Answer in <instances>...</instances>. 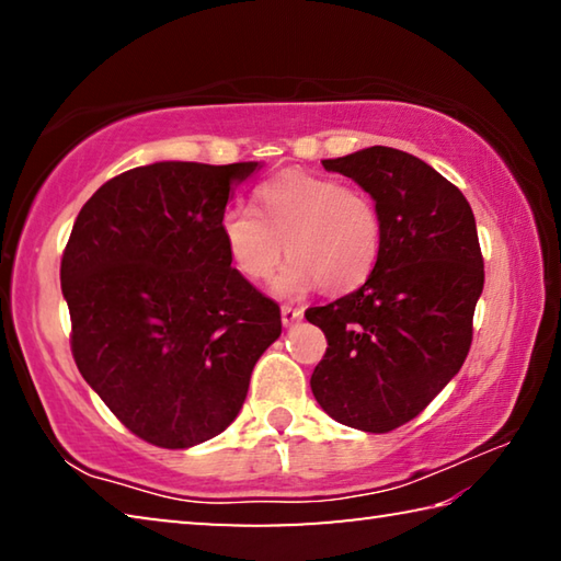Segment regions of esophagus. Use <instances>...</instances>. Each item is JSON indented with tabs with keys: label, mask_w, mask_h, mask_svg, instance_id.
<instances>
[{
	"label": "esophagus",
	"mask_w": 561,
	"mask_h": 561,
	"mask_svg": "<svg viewBox=\"0 0 561 561\" xmlns=\"http://www.w3.org/2000/svg\"><path fill=\"white\" fill-rule=\"evenodd\" d=\"M301 317H304L301 309L289 307V304H284V307H282V324L284 327H294Z\"/></svg>",
	"instance_id": "obj_1"
}]
</instances>
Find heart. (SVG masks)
Listing matches in <instances>:
<instances>
[{
	"instance_id": "b5f03b06",
	"label": "heart",
	"mask_w": 561,
	"mask_h": 561,
	"mask_svg": "<svg viewBox=\"0 0 561 561\" xmlns=\"http://www.w3.org/2000/svg\"><path fill=\"white\" fill-rule=\"evenodd\" d=\"M254 210L230 205L220 234L232 267L250 282L270 279L287 250L291 260L274 282L282 297L319 287L354 291L371 277L383 222L366 190L334 178L284 170L254 190Z\"/></svg>"
}]
</instances>
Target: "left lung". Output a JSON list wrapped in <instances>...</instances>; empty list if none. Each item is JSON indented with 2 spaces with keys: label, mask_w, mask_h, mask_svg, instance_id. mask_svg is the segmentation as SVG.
Masks as SVG:
<instances>
[{
  "label": "left lung",
  "mask_w": 561,
  "mask_h": 561,
  "mask_svg": "<svg viewBox=\"0 0 561 561\" xmlns=\"http://www.w3.org/2000/svg\"><path fill=\"white\" fill-rule=\"evenodd\" d=\"M376 201L381 257L356 291L304 317L324 331L311 393L334 421L366 433L401 428L460 371L485 284L474 215L438 170L374 146L321 160Z\"/></svg>",
  "instance_id": "1"
}]
</instances>
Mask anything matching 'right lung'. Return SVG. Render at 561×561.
<instances>
[{"label":"right lung","mask_w":561,"mask_h":561,"mask_svg":"<svg viewBox=\"0 0 561 561\" xmlns=\"http://www.w3.org/2000/svg\"><path fill=\"white\" fill-rule=\"evenodd\" d=\"M260 163H165L103 183L61 257L71 354L111 413L158 448L220 435L282 334L277 301L227 257L220 217Z\"/></svg>","instance_id":"1"}]
</instances>
